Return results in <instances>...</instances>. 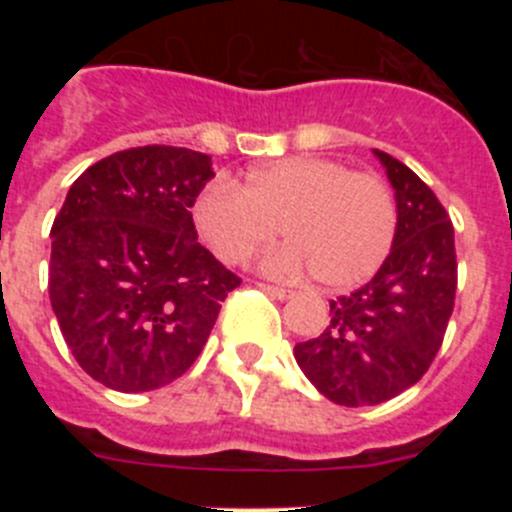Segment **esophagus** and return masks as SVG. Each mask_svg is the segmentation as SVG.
Returning a JSON list of instances; mask_svg holds the SVG:
<instances>
[{
	"label": "esophagus",
	"instance_id": "obj_1",
	"mask_svg": "<svg viewBox=\"0 0 512 512\" xmlns=\"http://www.w3.org/2000/svg\"><path fill=\"white\" fill-rule=\"evenodd\" d=\"M261 289H264L266 295H271V297H277V300H289V297H292V292H289V289H282V287H274V284H259Z\"/></svg>",
	"mask_w": 512,
	"mask_h": 512
}]
</instances>
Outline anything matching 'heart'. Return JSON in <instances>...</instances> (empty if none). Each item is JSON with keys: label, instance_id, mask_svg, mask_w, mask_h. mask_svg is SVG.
Returning <instances> with one entry per match:
<instances>
[{"label": "heart", "instance_id": "b5f03b06", "mask_svg": "<svg viewBox=\"0 0 512 512\" xmlns=\"http://www.w3.org/2000/svg\"><path fill=\"white\" fill-rule=\"evenodd\" d=\"M194 223L225 264H246L279 235L287 246L269 253L274 277L307 269L323 287L361 284L382 266L397 233L390 184L369 171H351L333 158H282L248 174L246 187L215 179L194 202Z\"/></svg>", "mask_w": 512, "mask_h": 512}]
</instances>
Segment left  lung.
Listing matches in <instances>:
<instances>
[{
  "mask_svg": "<svg viewBox=\"0 0 512 512\" xmlns=\"http://www.w3.org/2000/svg\"><path fill=\"white\" fill-rule=\"evenodd\" d=\"M397 202L390 256L372 282L330 300L320 336L295 359L320 395L346 408L379 405L413 387L436 359L456 300L454 225L415 171L374 151Z\"/></svg>",
  "mask_w": 512,
  "mask_h": 512,
  "instance_id": "1",
  "label": "left lung"
}]
</instances>
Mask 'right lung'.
<instances>
[{"instance_id":"add662e5","label":"right lung","mask_w":512,"mask_h":512,"mask_svg":"<svg viewBox=\"0 0 512 512\" xmlns=\"http://www.w3.org/2000/svg\"><path fill=\"white\" fill-rule=\"evenodd\" d=\"M215 171L176 146L117 151L71 184L53 220L48 292L92 379L148 392L182 377L241 279L197 243L192 207Z\"/></svg>"}]
</instances>
